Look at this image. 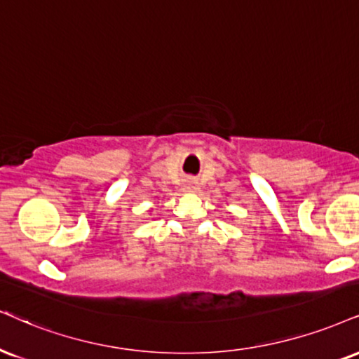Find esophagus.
Instances as JSON below:
<instances>
[{"instance_id": "esophagus-1", "label": "esophagus", "mask_w": 359, "mask_h": 359, "mask_svg": "<svg viewBox=\"0 0 359 359\" xmlns=\"http://www.w3.org/2000/svg\"><path fill=\"white\" fill-rule=\"evenodd\" d=\"M183 189H184V191H188V193H194V191H198V189H200V184H198V181L194 178H187V180H184V183H183Z\"/></svg>"}]
</instances>
